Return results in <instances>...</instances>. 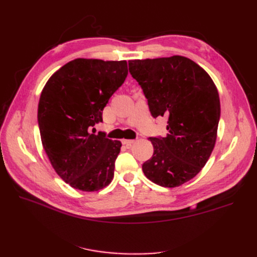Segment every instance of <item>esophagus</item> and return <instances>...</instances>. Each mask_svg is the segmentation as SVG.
Listing matches in <instances>:
<instances>
[{"instance_id": "1", "label": "esophagus", "mask_w": 257, "mask_h": 257, "mask_svg": "<svg viewBox=\"0 0 257 257\" xmlns=\"http://www.w3.org/2000/svg\"><path fill=\"white\" fill-rule=\"evenodd\" d=\"M134 143H135L134 139H123V141H122V144L126 145V146H131V145H133Z\"/></svg>"}]
</instances>
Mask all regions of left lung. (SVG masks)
<instances>
[{"instance_id":"obj_1","label":"left lung","mask_w":257,"mask_h":257,"mask_svg":"<svg viewBox=\"0 0 257 257\" xmlns=\"http://www.w3.org/2000/svg\"><path fill=\"white\" fill-rule=\"evenodd\" d=\"M131 75L142 85L154 118L168 116L165 137L150 138L154 152L145 176L164 188L195 177L215 146L221 105L213 80L189 58L131 60Z\"/></svg>"}]
</instances>
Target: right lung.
<instances>
[{"instance_id":"right-lung-1","label":"right lung","mask_w":257,"mask_h":257,"mask_svg":"<svg viewBox=\"0 0 257 257\" xmlns=\"http://www.w3.org/2000/svg\"><path fill=\"white\" fill-rule=\"evenodd\" d=\"M123 61L75 59L46 82L38 103V126L53 169L74 189L99 191L109 184L121 142L92 127L127 76Z\"/></svg>"}]
</instances>
